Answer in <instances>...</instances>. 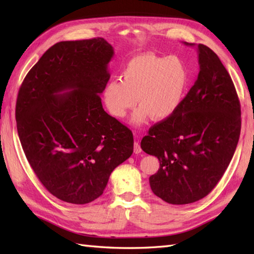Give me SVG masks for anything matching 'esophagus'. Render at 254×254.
I'll return each instance as SVG.
<instances>
[{"label": "esophagus", "instance_id": "34e87169", "mask_svg": "<svg viewBox=\"0 0 254 254\" xmlns=\"http://www.w3.org/2000/svg\"><path fill=\"white\" fill-rule=\"evenodd\" d=\"M142 152V148H141V145H139L138 142L134 143V153L135 154H139Z\"/></svg>", "mask_w": 254, "mask_h": 254}]
</instances>
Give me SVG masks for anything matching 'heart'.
Wrapping results in <instances>:
<instances>
[{"label":"heart","instance_id":"b5f03b06","mask_svg":"<svg viewBox=\"0 0 254 254\" xmlns=\"http://www.w3.org/2000/svg\"><path fill=\"white\" fill-rule=\"evenodd\" d=\"M190 72L176 56L161 57L143 53L134 57L123 67L120 79H112L102 93L105 106L111 116L124 118L137 104L132 117L136 126L147 121L165 120L179 109L186 98Z\"/></svg>","mask_w":254,"mask_h":254}]
</instances>
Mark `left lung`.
Masks as SVG:
<instances>
[{"label": "left lung", "instance_id": "1", "mask_svg": "<svg viewBox=\"0 0 254 254\" xmlns=\"http://www.w3.org/2000/svg\"><path fill=\"white\" fill-rule=\"evenodd\" d=\"M197 53V78L179 109L150 127L141 142L144 152L159 160L150 189L175 205L196 202L216 187L241 130L240 102L229 73L208 47L198 45Z\"/></svg>", "mask_w": 254, "mask_h": 254}]
</instances>
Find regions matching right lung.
Returning <instances> with one entry per match:
<instances>
[{
	"mask_svg": "<svg viewBox=\"0 0 254 254\" xmlns=\"http://www.w3.org/2000/svg\"><path fill=\"white\" fill-rule=\"evenodd\" d=\"M113 48L104 38L49 48L21 84L15 117L26 158L52 195L93 202L133 153V134L108 115L100 95Z\"/></svg>",
	"mask_w": 254,
	"mask_h": 254,
	"instance_id": "obj_1",
	"label": "right lung"
}]
</instances>
